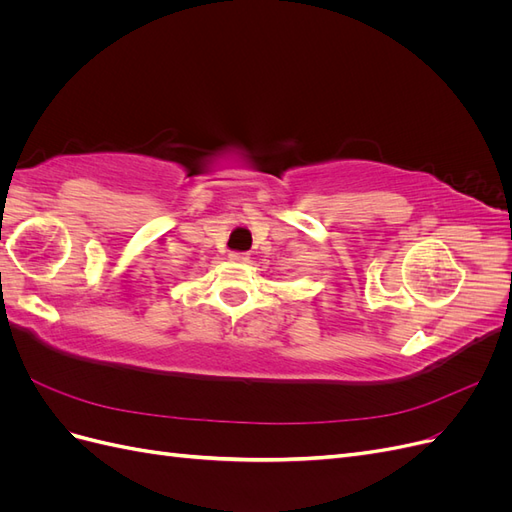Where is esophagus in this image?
I'll list each match as a JSON object with an SVG mask.
<instances>
[{"label": "esophagus", "mask_w": 512, "mask_h": 512, "mask_svg": "<svg viewBox=\"0 0 512 512\" xmlns=\"http://www.w3.org/2000/svg\"><path fill=\"white\" fill-rule=\"evenodd\" d=\"M228 258L235 260V262H247V260H250V254H247V252H230Z\"/></svg>", "instance_id": "obj_1"}]
</instances>
